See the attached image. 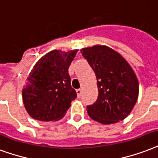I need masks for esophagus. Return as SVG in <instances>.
<instances>
[{
	"instance_id": "34e87169",
	"label": "esophagus",
	"mask_w": 158,
	"mask_h": 158,
	"mask_svg": "<svg viewBox=\"0 0 158 158\" xmlns=\"http://www.w3.org/2000/svg\"><path fill=\"white\" fill-rule=\"evenodd\" d=\"M76 93H77V96H78V98H79V97L81 96V94H82L81 89H76Z\"/></svg>"
}]
</instances>
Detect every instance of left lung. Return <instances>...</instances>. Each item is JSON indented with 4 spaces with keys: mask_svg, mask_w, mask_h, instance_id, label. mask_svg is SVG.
<instances>
[{
    "mask_svg": "<svg viewBox=\"0 0 158 158\" xmlns=\"http://www.w3.org/2000/svg\"><path fill=\"white\" fill-rule=\"evenodd\" d=\"M80 52L94 71L98 96L87 107L89 116L102 124L126 118L138 98L139 84L134 71L119 53L106 45L83 48Z\"/></svg>",
    "mask_w": 158,
    "mask_h": 158,
    "instance_id": "left-lung-1",
    "label": "left lung"
}]
</instances>
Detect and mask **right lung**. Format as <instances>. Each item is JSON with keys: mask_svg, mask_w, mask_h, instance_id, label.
I'll return each instance as SVG.
<instances>
[{"mask_svg": "<svg viewBox=\"0 0 158 158\" xmlns=\"http://www.w3.org/2000/svg\"><path fill=\"white\" fill-rule=\"evenodd\" d=\"M77 52L78 50H51L34 65L22 89L23 103L31 118L54 122L65 115L77 97L69 74V67Z\"/></svg>", "mask_w": 158, "mask_h": 158, "instance_id": "add662e5", "label": "right lung"}]
</instances>
